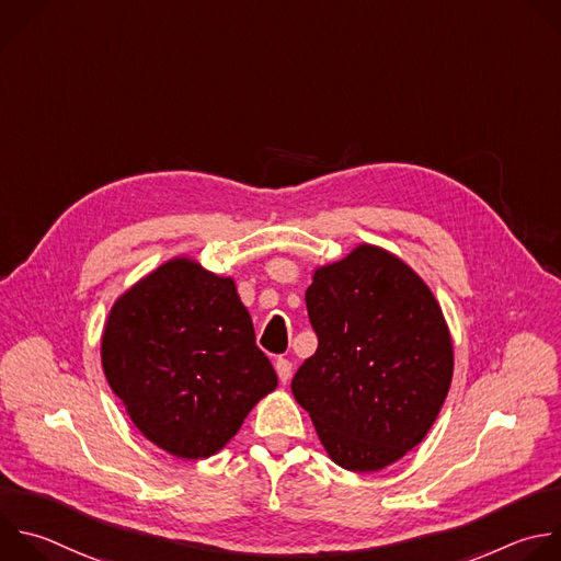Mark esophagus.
<instances>
[{
    "instance_id": "34e87169",
    "label": "esophagus",
    "mask_w": 561,
    "mask_h": 561,
    "mask_svg": "<svg viewBox=\"0 0 561 561\" xmlns=\"http://www.w3.org/2000/svg\"><path fill=\"white\" fill-rule=\"evenodd\" d=\"M275 369H277V377L282 383H288L290 375H293V363L288 358H277L275 360Z\"/></svg>"
}]
</instances>
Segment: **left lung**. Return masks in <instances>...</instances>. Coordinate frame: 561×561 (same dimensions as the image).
<instances>
[{"label":"left lung","mask_w":561,"mask_h":561,"mask_svg":"<svg viewBox=\"0 0 561 561\" xmlns=\"http://www.w3.org/2000/svg\"><path fill=\"white\" fill-rule=\"evenodd\" d=\"M317 352L290 383L328 456L379 471L434 425L454 375V345L427 284L397 255L360 244L321 266L306 290Z\"/></svg>","instance_id":"left-lung-1"}]
</instances>
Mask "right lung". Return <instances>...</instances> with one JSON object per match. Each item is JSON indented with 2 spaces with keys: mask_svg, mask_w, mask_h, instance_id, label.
I'll use <instances>...</instances> for the list:
<instances>
[{
  "mask_svg": "<svg viewBox=\"0 0 561 561\" xmlns=\"http://www.w3.org/2000/svg\"><path fill=\"white\" fill-rule=\"evenodd\" d=\"M101 360L131 423L175 458L218 454L277 388L236 282L173 257L110 310Z\"/></svg>",
  "mask_w": 561,
  "mask_h": 561,
  "instance_id": "obj_1",
  "label": "right lung"
}]
</instances>
